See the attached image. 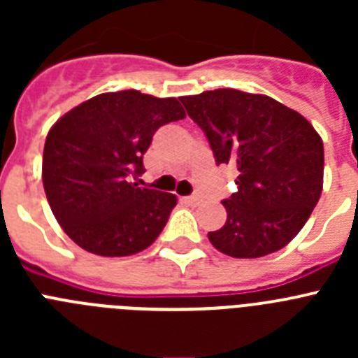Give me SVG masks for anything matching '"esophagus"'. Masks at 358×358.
I'll return each mask as SVG.
<instances>
[{"instance_id":"obj_1","label":"esophagus","mask_w":358,"mask_h":358,"mask_svg":"<svg viewBox=\"0 0 358 358\" xmlns=\"http://www.w3.org/2000/svg\"><path fill=\"white\" fill-rule=\"evenodd\" d=\"M182 201H185L186 204H189V206H199V204H201V199H199L197 195H189V197H182Z\"/></svg>"}]
</instances>
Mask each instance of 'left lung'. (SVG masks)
<instances>
[{"mask_svg": "<svg viewBox=\"0 0 358 358\" xmlns=\"http://www.w3.org/2000/svg\"><path fill=\"white\" fill-rule=\"evenodd\" d=\"M181 102L206 134L217 164L238 170V192L222 201L226 224L208 233L213 248L233 258L285 248L321 197V136L299 113L265 94L215 90Z\"/></svg>", "mask_w": 358, "mask_h": 358, "instance_id": "left-lung-1", "label": "left lung"}]
</instances>
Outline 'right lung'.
Returning a JSON list of instances; mask_svg holds the SVG:
<instances>
[{"label":"right lung","mask_w":358,"mask_h":358,"mask_svg":"<svg viewBox=\"0 0 358 358\" xmlns=\"http://www.w3.org/2000/svg\"><path fill=\"white\" fill-rule=\"evenodd\" d=\"M186 116L177 98L136 90L80 103L50 129L43 185L57 222L85 251L131 256L159 236L176 195L140 188L143 154L161 125Z\"/></svg>","instance_id":"obj_1"}]
</instances>
